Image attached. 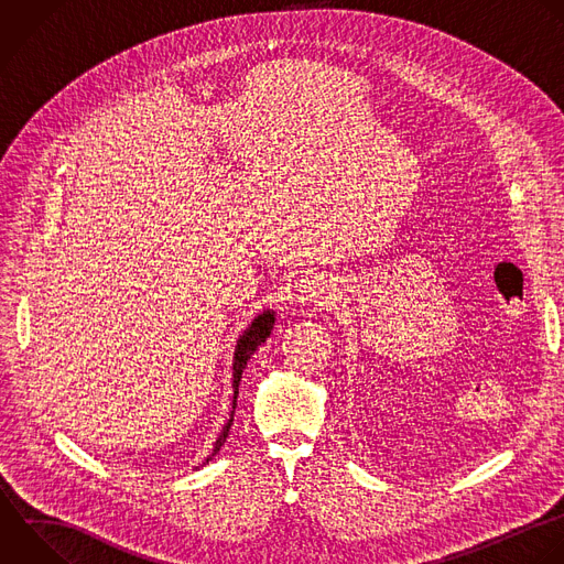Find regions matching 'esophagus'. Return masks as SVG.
Here are the masks:
<instances>
[{"mask_svg":"<svg viewBox=\"0 0 564 564\" xmlns=\"http://www.w3.org/2000/svg\"><path fill=\"white\" fill-rule=\"evenodd\" d=\"M302 302H308V304H328L330 300H335V295H333V289L324 282H319V284H308L304 291H302V297H300Z\"/></svg>","mask_w":564,"mask_h":564,"instance_id":"esophagus-1","label":"esophagus"}]
</instances>
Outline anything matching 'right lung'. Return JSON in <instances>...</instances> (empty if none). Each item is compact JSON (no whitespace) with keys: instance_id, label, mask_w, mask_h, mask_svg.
I'll list each match as a JSON object with an SVG mask.
<instances>
[{"instance_id":"1","label":"right lung","mask_w":564,"mask_h":564,"mask_svg":"<svg viewBox=\"0 0 564 564\" xmlns=\"http://www.w3.org/2000/svg\"><path fill=\"white\" fill-rule=\"evenodd\" d=\"M273 324H275V313H273V311H262V313L249 324V328L240 335V339H238V344H236V352H234V410H236V399H238V386H240V379H242V370H245L247 361L251 359V355L258 350V346L267 341V337H269L271 330H273ZM234 410H231V416H229V421L225 423L223 432L218 434L212 454L205 458L203 465H207V463L212 460V456H216V454L220 452V447L225 445V441H227V436H229V430H231V423H234Z\"/></svg>"}]
</instances>
